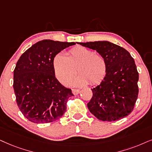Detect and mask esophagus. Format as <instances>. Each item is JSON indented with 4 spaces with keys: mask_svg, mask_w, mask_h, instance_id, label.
I'll return each mask as SVG.
<instances>
[{
    "mask_svg": "<svg viewBox=\"0 0 152 152\" xmlns=\"http://www.w3.org/2000/svg\"><path fill=\"white\" fill-rule=\"evenodd\" d=\"M80 92V90L79 89H73L72 90V93L74 94V95H78V94H79Z\"/></svg>",
    "mask_w": 152,
    "mask_h": 152,
    "instance_id": "1",
    "label": "esophagus"
}]
</instances>
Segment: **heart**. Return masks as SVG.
Returning <instances> with one entry per match:
<instances>
[{
    "label": "heart",
    "instance_id": "heart-1",
    "mask_svg": "<svg viewBox=\"0 0 152 152\" xmlns=\"http://www.w3.org/2000/svg\"><path fill=\"white\" fill-rule=\"evenodd\" d=\"M80 75L66 82L67 86H82L90 82L96 85L104 79L107 74V64L102 55L83 46H76L71 49L67 56L58 53L53 59L55 76L62 83L72 78L76 73Z\"/></svg>",
    "mask_w": 152,
    "mask_h": 152
}]
</instances>
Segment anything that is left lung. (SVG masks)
<instances>
[{
  "instance_id": "obj_1",
  "label": "left lung",
  "mask_w": 152,
  "mask_h": 152,
  "mask_svg": "<svg viewBox=\"0 0 152 152\" xmlns=\"http://www.w3.org/2000/svg\"><path fill=\"white\" fill-rule=\"evenodd\" d=\"M77 43L97 51L107 64L105 77L91 89L89 111L103 121H114L127 116L133 110L139 91V74L134 59L124 48L109 41Z\"/></svg>"
}]
</instances>
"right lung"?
I'll return each mask as SVG.
<instances>
[{"mask_svg":"<svg viewBox=\"0 0 152 152\" xmlns=\"http://www.w3.org/2000/svg\"><path fill=\"white\" fill-rule=\"evenodd\" d=\"M74 42L43 40L26 50L14 70L13 88L19 109L25 118L35 124L55 121L66 110L73 95L55 78V55Z\"/></svg>","mask_w":152,"mask_h":152,"instance_id":"1","label":"right lung"}]
</instances>
